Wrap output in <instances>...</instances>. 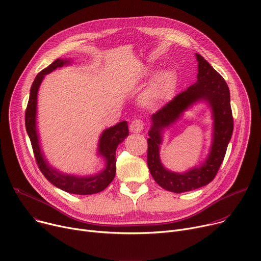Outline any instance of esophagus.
I'll list each match as a JSON object with an SVG mask.
<instances>
[{
    "instance_id": "34e87169",
    "label": "esophagus",
    "mask_w": 261,
    "mask_h": 261,
    "mask_svg": "<svg viewBox=\"0 0 261 261\" xmlns=\"http://www.w3.org/2000/svg\"><path fill=\"white\" fill-rule=\"evenodd\" d=\"M144 126H145V124L143 123L141 119H134V120L131 121L129 129L133 133H138V132H141L144 129Z\"/></svg>"
}]
</instances>
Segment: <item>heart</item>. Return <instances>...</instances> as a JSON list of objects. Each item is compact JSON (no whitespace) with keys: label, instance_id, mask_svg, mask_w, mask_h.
I'll list each match as a JSON object with an SVG mask.
<instances>
[{"label":"heart","instance_id":"heart-1","mask_svg":"<svg viewBox=\"0 0 261 261\" xmlns=\"http://www.w3.org/2000/svg\"><path fill=\"white\" fill-rule=\"evenodd\" d=\"M177 75L173 70H164L154 77L143 95L144 105L156 108L169 100L175 92Z\"/></svg>","mask_w":261,"mask_h":261}]
</instances>
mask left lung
<instances>
[{
    "mask_svg": "<svg viewBox=\"0 0 261 261\" xmlns=\"http://www.w3.org/2000/svg\"><path fill=\"white\" fill-rule=\"evenodd\" d=\"M196 59L198 62L196 83L152 114L150 137L147 140V163L152 177L162 188L174 193L198 189L214 179L227 152L234 127L230 90L227 83L200 55L196 54ZM200 100L210 103L215 119L214 143L211 154L200 167L185 173L171 172L164 169L159 159L162 130L175 122L190 106Z\"/></svg>",
    "mask_w": 261,
    "mask_h": 261,
    "instance_id": "8db88e82",
    "label": "left lung"
}]
</instances>
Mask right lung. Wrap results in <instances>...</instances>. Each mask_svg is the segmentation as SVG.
Listing matches in <instances>:
<instances>
[{
    "label": "right lung",
    "mask_w": 261,
    "mask_h": 261,
    "mask_svg": "<svg viewBox=\"0 0 261 261\" xmlns=\"http://www.w3.org/2000/svg\"><path fill=\"white\" fill-rule=\"evenodd\" d=\"M70 64L69 60L58 59L54 63L50 64L47 68L43 70L34 79L32 86L30 88V95L28 105L25 112V125L26 131L30 138L32 150L36 162L39 166V169L43 173V175L49 180L52 185L60 188L68 193L79 194V195H89L95 194L105 190L110 182L113 180L116 172V158L115 151L117 146L123 142L125 138L129 135L128 123L126 120L120 121L115 126L106 129L99 137L98 143V154L106 160V168L101 172L93 176L87 177H79L74 175H67L57 171L56 169L51 168L49 164L46 162L39 144V135L37 132V100H38V91L39 87L44 79V76L57 68L62 67L64 65Z\"/></svg>",
    "instance_id": "add662e5"
}]
</instances>
